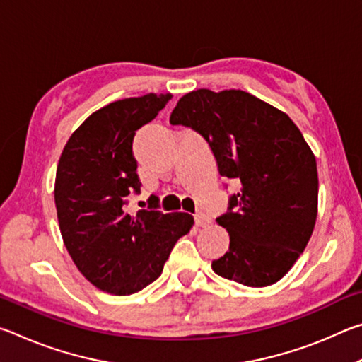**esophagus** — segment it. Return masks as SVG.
<instances>
[{"mask_svg":"<svg viewBox=\"0 0 362 362\" xmlns=\"http://www.w3.org/2000/svg\"><path fill=\"white\" fill-rule=\"evenodd\" d=\"M194 223L198 226H207L211 223V218L206 216L203 212H196L194 214Z\"/></svg>","mask_w":362,"mask_h":362,"instance_id":"esophagus-1","label":"esophagus"}]
</instances>
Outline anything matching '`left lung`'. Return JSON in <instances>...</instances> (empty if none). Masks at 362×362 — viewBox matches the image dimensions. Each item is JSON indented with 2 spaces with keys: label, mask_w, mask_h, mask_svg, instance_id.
Wrapping results in <instances>:
<instances>
[{
  "label": "left lung",
  "mask_w": 362,
  "mask_h": 362,
  "mask_svg": "<svg viewBox=\"0 0 362 362\" xmlns=\"http://www.w3.org/2000/svg\"><path fill=\"white\" fill-rule=\"evenodd\" d=\"M169 122L198 132L218 174L241 187L217 217L230 247L212 269L249 287L274 284L305 250L317 216L316 159L302 132L286 113L236 89L188 93Z\"/></svg>",
  "instance_id": "obj_1"
}]
</instances>
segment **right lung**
I'll return each mask as SVG.
<instances>
[{
  "instance_id": "add662e5",
  "label": "right lung",
  "mask_w": 362,
  "mask_h": 362,
  "mask_svg": "<svg viewBox=\"0 0 362 362\" xmlns=\"http://www.w3.org/2000/svg\"><path fill=\"white\" fill-rule=\"evenodd\" d=\"M170 94L108 103L71 134L56 174L57 218L65 247L84 278L100 291L131 296L163 273L170 250L193 226L185 212L127 211L142 183L132 155L136 131L155 119Z\"/></svg>"
}]
</instances>
